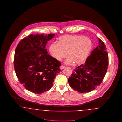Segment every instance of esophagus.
I'll use <instances>...</instances> for the list:
<instances>
[{"instance_id": "obj_1", "label": "esophagus", "mask_w": 122, "mask_h": 122, "mask_svg": "<svg viewBox=\"0 0 122 122\" xmlns=\"http://www.w3.org/2000/svg\"><path fill=\"white\" fill-rule=\"evenodd\" d=\"M65 66H64V65H61L60 67V69L61 70H63V69H64L65 68Z\"/></svg>"}]
</instances>
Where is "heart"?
<instances>
[{
	"label": "heart",
	"mask_w": 122,
	"mask_h": 122,
	"mask_svg": "<svg viewBox=\"0 0 122 122\" xmlns=\"http://www.w3.org/2000/svg\"><path fill=\"white\" fill-rule=\"evenodd\" d=\"M92 47L90 39L80 35H66L61 37L58 42L52 43L49 51L52 57L61 60L67 56L66 64H79L87 58Z\"/></svg>",
	"instance_id": "b5f03b06"
}]
</instances>
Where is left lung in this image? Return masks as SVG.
Returning a JSON list of instances; mask_svg holds the SVG:
<instances>
[{
  "instance_id": "obj_1",
  "label": "left lung",
  "mask_w": 122,
  "mask_h": 122,
  "mask_svg": "<svg viewBox=\"0 0 122 122\" xmlns=\"http://www.w3.org/2000/svg\"><path fill=\"white\" fill-rule=\"evenodd\" d=\"M92 51L85 63L73 70L68 79L70 86L80 92H89L99 86L104 78L108 66V54L103 41Z\"/></svg>"
}]
</instances>
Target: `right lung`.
Wrapping results in <instances>:
<instances>
[{"label":"right lung","instance_id":"add662e5","mask_svg":"<svg viewBox=\"0 0 122 122\" xmlns=\"http://www.w3.org/2000/svg\"><path fill=\"white\" fill-rule=\"evenodd\" d=\"M54 34H31L15 49L14 65L19 82L26 90L41 94L50 90L60 72L61 63L47 54L46 45Z\"/></svg>","mask_w":122,"mask_h":122}]
</instances>
